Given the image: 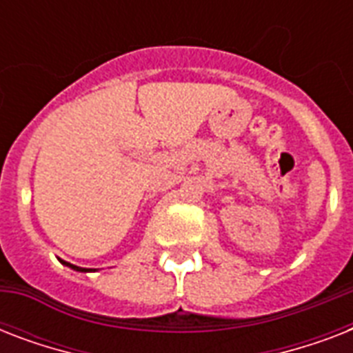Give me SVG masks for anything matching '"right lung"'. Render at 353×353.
<instances>
[{
	"instance_id": "add662e5",
	"label": "right lung",
	"mask_w": 353,
	"mask_h": 353,
	"mask_svg": "<svg viewBox=\"0 0 353 353\" xmlns=\"http://www.w3.org/2000/svg\"><path fill=\"white\" fill-rule=\"evenodd\" d=\"M69 268H73V269H77V271H85V269H82V268H77V265H73V263H68Z\"/></svg>"
}]
</instances>
